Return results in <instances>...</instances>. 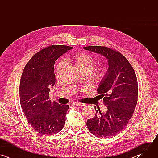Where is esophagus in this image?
<instances>
[{"mask_svg": "<svg viewBox=\"0 0 158 158\" xmlns=\"http://www.w3.org/2000/svg\"><path fill=\"white\" fill-rule=\"evenodd\" d=\"M74 105H75L76 106H78V107H83L84 106H85V104H82V103H79V102H74L73 103Z\"/></svg>", "mask_w": 158, "mask_h": 158, "instance_id": "obj_1", "label": "esophagus"}]
</instances>
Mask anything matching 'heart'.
Wrapping results in <instances>:
<instances>
[{
    "mask_svg": "<svg viewBox=\"0 0 158 158\" xmlns=\"http://www.w3.org/2000/svg\"><path fill=\"white\" fill-rule=\"evenodd\" d=\"M68 61L74 63L77 68L81 72H89L92 69L94 64V58L88 54L80 52L73 55L71 57L69 58ZM64 62H60L57 67L56 74L59 76L64 66ZM106 74V68L104 65H99L91 71L92 77L96 81H101Z\"/></svg>",
    "mask_w": 158,
    "mask_h": 158,
    "instance_id": "1",
    "label": "heart"
}]
</instances>
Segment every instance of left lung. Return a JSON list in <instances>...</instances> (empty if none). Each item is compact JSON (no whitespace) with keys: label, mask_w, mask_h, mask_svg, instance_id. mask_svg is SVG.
<instances>
[{"label":"left lung","mask_w":158,"mask_h":158,"mask_svg":"<svg viewBox=\"0 0 158 158\" xmlns=\"http://www.w3.org/2000/svg\"><path fill=\"white\" fill-rule=\"evenodd\" d=\"M84 49L99 54L107 60L108 69L101 81L98 91L102 94L107 106L104 113L96 109L94 118L87 121L93 135L108 138L119 133L128 123L136 106L138 87L132 67L120 52L102 46H87Z\"/></svg>","instance_id":"obj_1"}]
</instances>
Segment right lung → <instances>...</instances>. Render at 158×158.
I'll return each instance as SVG.
<instances>
[{
    "label": "right lung",
    "instance_id": "right-lung-1",
    "mask_svg": "<svg viewBox=\"0 0 158 158\" xmlns=\"http://www.w3.org/2000/svg\"><path fill=\"white\" fill-rule=\"evenodd\" d=\"M73 49L52 45L35 54L22 73L19 88L20 102L24 114L35 131L52 136L62 129L69 106L49 100V92L56 82L54 62Z\"/></svg>",
    "mask_w": 158,
    "mask_h": 158
}]
</instances>
